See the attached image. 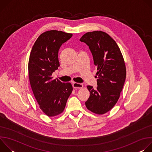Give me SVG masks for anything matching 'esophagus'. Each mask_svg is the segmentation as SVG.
Returning <instances> with one entry per match:
<instances>
[{"mask_svg":"<svg viewBox=\"0 0 152 152\" xmlns=\"http://www.w3.org/2000/svg\"><path fill=\"white\" fill-rule=\"evenodd\" d=\"M73 87L75 89H80L83 88V85L79 83H77V82H73L72 83Z\"/></svg>","mask_w":152,"mask_h":152,"instance_id":"1","label":"esophagus"}]
</instances>
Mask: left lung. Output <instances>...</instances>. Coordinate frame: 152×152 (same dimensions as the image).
<instances>
[{"instance_id":"obj_1","label":"left lung","mask_w":152,"mask_h":152,"mask_svg":"<svg viewBox=\"0 0 152 152\" xmlns=\"http://www.w3.org/2000/svg\"><path fill=\"white\" fill-rule=\"evenodd\" d=\"M80 41L89 47L97 70V86H87L90 96L85 105L91 112L103 114L112 109L120 97L126 76L124 59L116 42L104 32H87Z\"/></svg>"}]
</instances>
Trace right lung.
Returning <instances> with one entry per match:
<instances>
[{
    "label": "right lung",
    "instance_id": "right-lung-1",
    "mask_svg": "<svg viewBox=\"0 0 152 152\" xmlns=\"http://www.w3.org/2000/svg\"><path fill=\"white\" fill-rule=\"evenodd\" d=\"M72 35L56 30L46 31L38 37L30 53V84L40 109L49 117L63 112L73 91L70 83H62L52 77L59 66V49Z\"/></svg>",
    "mask_w": 152,
    "mask_h": 152
}]
</instances>
